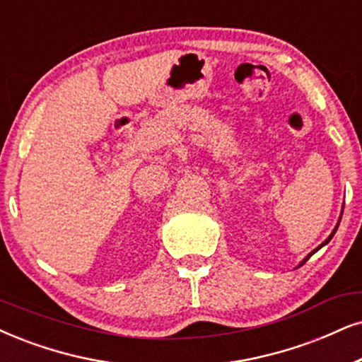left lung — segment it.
Instances as JSON below:
<instances>
[{
  "instance_id": "left-lung-1",
  "label": "left lung",
  "mask_w": 362,
  "mask_h": 362,
  "mask_svg": "<svg viewBox=\"0 0 362 362\" xmlns=\"http://www.w3.org/2000/svg\"><path fill=\"white\" fill-rule=\"evenodd\" d=\"M337 227H339V223H337V226H336V228H334V230H332V234H331V235H329V237H327V240H326V242H324V244H321V245H319V247H317V249H321V247H322V245H326V244H327V242H329V240H331V239H332V235H334V234H336V230H337ZM317 249H315V250H317ZM315 250H314V252H315ZM314 252H313V254H314ZM313 254H310V255H313ZM310 255H309V257H310ZM309 257H308V259H309ZM308 259H305V260H308ZM305 260H304V262H305ZM304 262H303V264H304Z\"/></svg>"
}]
</instances>
